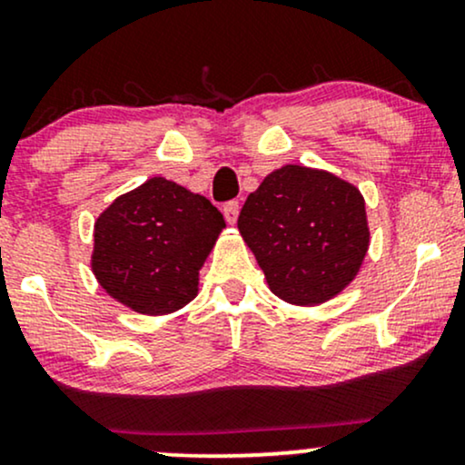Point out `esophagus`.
<instances>
[{
	"label": "esophagus",
	"instance_id": "34e87169",
	"mask_svg": "<svg viewBox=\"0 0 465 465\" xmlns=\"http://www.w3.org/2000/svg\"><path fill=\"white\" fill-rule=\"evenodd\" d=\"M238 212H240V205H238L236 201L227 203V205L223 207V214H225V218H227L229 225H236V221H238Z\"/></svg>",
	"mask_w": 465,
	"mask_h": 465
}]
</instances>
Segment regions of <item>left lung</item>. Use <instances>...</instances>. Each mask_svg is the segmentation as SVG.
<instances>
[{
    "label": "left lung",
    "mask_w": 465,
    "mask_h": 465,
    "mask_svg": "<svg viewBox=\"0 0 465 465\" xmlns=\"http://www.w3.org/2000/svg\"><path fill=\"white\" fill-rule=\"evenodd\" d=\"M238 232L271 292L303 308L341 295L359 275L371 240L361 190L302 163L282 165L251 192Z\"/></svg>",
    "instance_id": "8db88e82"
}]
</instances>
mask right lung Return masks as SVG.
I'll list each match as a JSON object with an SVG mask.
<instances>
[{"label":"right lung","mask_w":465,"mask_h":465,"mask_svg":"<svg viewBox=\"0 0 465 465\" xmlns=\"http://www.w3.org/2000/svg\"><path fill=\"white\" fill-rule=\"evenodd\" d=\"M223 229L225 218L205 196L153 177L95 218L92 271L133 312L173 314L199 295V271Z\"/></svg>","instance_id":"obj_1"}]
</instances>
